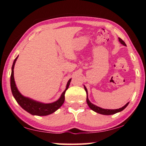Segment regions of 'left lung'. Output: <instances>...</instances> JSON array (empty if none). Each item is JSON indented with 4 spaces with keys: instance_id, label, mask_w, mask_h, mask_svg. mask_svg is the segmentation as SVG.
<instances>
[{
    "instance_id": "1",
    "label": "left lung",
    "mask_w": 146,
    "mask_h": 146,
    "mask_svg": "<svg viewBox=\"0 0 146 146\" xmlns=\"http://www.w3.org/2000/svg\"><path fill=\"white\" fill-rule=\"evenodd\" d=\"M118 40H119L120 44H122L123 46H126V44H125L124 42H123L120 38H118ZM84 87L86 94H87V99H86V101H87V104H88V106L90 108L91 110H92L93 111H94L97 113H100V114L104 115H111L115 114V113L122 111V110H124V109L127 107V105L129 104V102H127L126 104H125V106H123V107H122L121 108H119V109H116V110H108V109H104L102 108H100L97 106L93 104H92L90 102V100L88 99L87 88H86L85 86H84Z\"/></svg>"
}]
</instances>
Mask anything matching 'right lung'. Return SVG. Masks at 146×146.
Segmentation results:
<instances>
[{
  "instance_id": "obj_1",
  "label": "right lung",
  "mask_w": 146,
  "mask_h": 146,
  "mask_svg": "<svg viewBox=\"0 0 146 146\" xmlns=\"http://www.w3.org/2000/svg\"><path fill=\"white\" fill-rule=\"evenodd\" d=\"M18 56H17L13 61V66H12L11 68V74L10 77L11 90L15 99L16 100L17 103L21 106L22 108L32 115L46 116L52 114V113L56 111L58 109L60 108L64 104V100H65V93L69 88L71 78L68 80L65 90L61 94L60 98L53 102L46 104L33 100L29 97H24V95L19 92L18 89H17L14 79V66L17 59L18 58Z\"/></svg>"
}]
</instances>
